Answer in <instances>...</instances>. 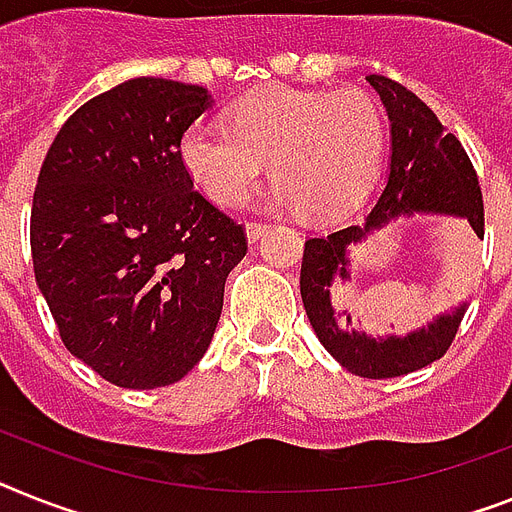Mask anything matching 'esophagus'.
Returning <instances> with one entry per match:
<instances>
[{"label": "esophagus", "instance_id": "1", "mask_svg": "<svg viewBox=\"0 0 512 512\" xmlns=\"http://www.w3.org/2000/svg\"><path fill=\"white\" fill-rule=\"evenodd\" d=\"M266 222H256V219H251V222H248L246 225V232H248V240H259L261 235H264V230H266Z\"/></svg>", "mask_w": 512, "mask_h": 512}]
</instances>
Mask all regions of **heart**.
<instances>
[{"label":"heart","instance_id":"obj_1","mask_svg":"<svg viewBox=\"0 0 512 512\" xmlns=\"http://www.w3.org/2000/svg\"><path fill=\"white\" fill-rule=\"evenodd\" d=\"M382 143V117L361 91L261 88L232 107L230 125L193 122L180 138V156L222 206L243 204L272 162L280 201L340 214L374 183Z\"/></svg>","mask_w":512,"mask_h":512}]
</instances>
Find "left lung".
<instances>
[{
    "label": "left lung",
    "instance_id": "obj_1",
    "mask_svg": "<svg viewBox=\"0 0 512 512\" xmlns=\"http://www.w3.org/2000/svg\"><path fill=\"white\" fill-rule=\"evenodd\" d=\"M377 88L392 125L390 175L366 225H350L306 240L301 264V298L308 322L324 348L350 374L366 379L403 377L442 358L458 335L466 303L408 337H369L353 329L348 308H335L329 290L348 280V246L371 230L411 211H439L463 217L484 238V201L479 177L466 149L413 91L384 78H366Z\"/></svg>",
    "mask_w": 512,
    "mask_h": 512
}]
</instances>
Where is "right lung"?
<instances>
[{
    "instance_id": "add662e5",
    "label": "right lung",
    "mask_w": 512,
    "mask_h": 512,
    "mask_svg": "<svg viewBox=\"0 0 512 512\" xmlns=\"http://www.w3.org/2000/svg\"><path fill=\"white\" fill-rule=\"evenodd\" d=\"M206 88L133 78L59 128L38 172L31 256L65 348L101 379L154 390L209 348L246 227L214 206L180 156Z\"/></svg>"
}]
</instances>
